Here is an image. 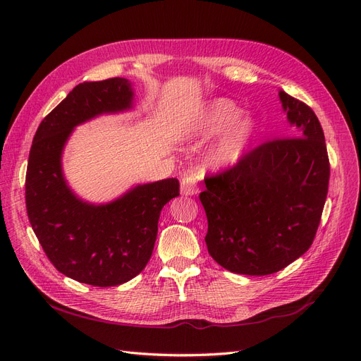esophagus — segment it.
Instances as JSON below:
<instances>
[{
	"label": "esophagus",
	"mask_w": 361,
	"mask_h": 361,
	"mask_svg": "<svg viewBox=\"0 0 361 361\" xmlns=\"http://www.w3.org/2000/svg\"><path fill=\"white\" fill-rule=\"evenodd\" d=\"M181 193L185 196H193L199 193V185H197V176L195 174L193 171L184 172L181 176Z\"/></svg>",
	"instance_id": "34e87169"
}]
</instances>
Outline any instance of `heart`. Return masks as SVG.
Returning a JSON list of instances; mask_svg holds the SVG:
<instances>
[{"label":"heart","mask_w":361,"mask_h":361,"mask_svg":"<svg viewBox=\"0 0 361 361\" xmlns=\"http://www.w3.org/2000/svg\"><path fill=\"white\" fill-rule=\"evenodd\" d=\"M240 109L230 100L221 99L214 102L205 119L202 122L200 133L203 135L221 134L216 145L209 152V164L216 168H227L238 164L249 145L252 143L257 128L252 119L241 118Z\"/></svg>","instance_id":"1"}]
</instances>
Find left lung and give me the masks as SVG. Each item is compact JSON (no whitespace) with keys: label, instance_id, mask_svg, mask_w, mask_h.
I'll return each mask as SVG.
<instances>
[{"label":"left lung","instance_id":"1","mask_svg":"<svg viewBox=\"0 0 361 361\" xmlns=\"http://www.w3.org/2000/svg\"><path fill=\"white\" fill-rule=\"evenodd\" d=\"M292 137L274 138L205 177L199 199L209 255L226 270L267 276L304 255L322 219L331 164L322 125L304 102L279 92Z\"/></svg>","mask_w":361,"mask_h":361}]
</instances>
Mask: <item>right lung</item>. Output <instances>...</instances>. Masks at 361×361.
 <instances>
[{
  "label": "right lung",
  "mask_w": 361,
  "mask_h": 361,
  "mask_svg": "<svg viewBox=\"0 0 361 361\" xmlns=\"http://www.w3.org/2000/svg\"><path fill=\"white\" fill-rule=\"evenodd\" d=\"M131 100V85L123 78L76 85L42 119L29 152V223L54 267L91 286H118L143 271L158 236L161 211L180 195L178 180L166 178L94 207L66 185L60 156L72 128L96 115L130 109Z\"/></svg>",
  "instance_id": "add662e5"
}]
</instances>
